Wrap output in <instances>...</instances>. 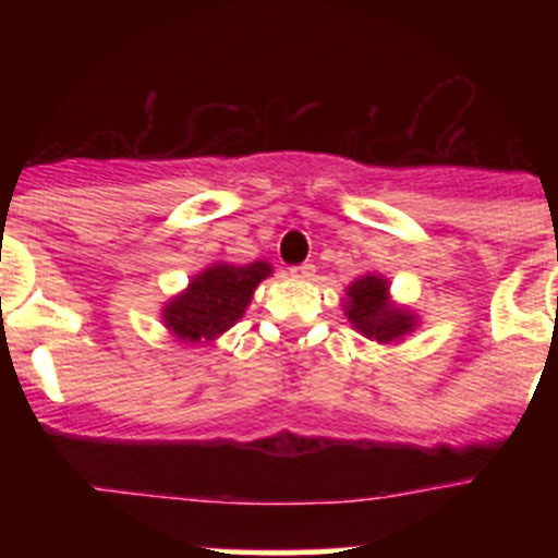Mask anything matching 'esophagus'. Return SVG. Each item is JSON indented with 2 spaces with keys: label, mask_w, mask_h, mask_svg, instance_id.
Instances as JSON below:
<instances>
[{
  "label": "esophagus",
  "mask_w": 558,
  "mask_h": 558,
  "mask_svg": "<svg viewBox=\"0 0 558 558\" xmlns=\"http://www.w3.org/2000/svg\"><path fill=\"white\" fill-rule=\"evenodd\" d=\"M291 275H294V278H300V280H311L315 275V267H313V264H300V267L291 269Z\"/></svg>",
  "instance_id": "1"
}]
</instances>
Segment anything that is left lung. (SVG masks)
Listing matches in <instances>:
<instances>
[{
  "label": "left lung",
  "mask_w": 558,
  "mask_h": 558,
  "mask_svg": "<svg viewBox=\"0 0 558 558\" xmlns=\"http://www.w3.org/2000/svg\"><path fill=\"white\" fill-rule=\"evenodd\" d=\"M342 311H345V318L351 320V326L359 335L373 342H380V345L402 342L421 324L418 313L410 311L408 305H397L391 300V283H388L386 275L378 272L359 275L348 286Z\"/></svg>",
  "instance_id": "1"
}]
</instances>
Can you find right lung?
Returning <instances> with one entry per match:
<instances>
[{
    "label": "right lung",
    "instance_id": "right-lung-1",
    "mask_svg": "<svg viewBox=\"0 0 558 558\" xmlns=\"http://www.w3.org/2000/svg\"><path fill=\"white\" fill-rule=\"evenodd\" d=\"M272 275V264L216 262L189 280L161 307V324L178 342H213L243 318L253 291Z\"/></svg>",
    "mask_w": 558,
    "mask_h": 558
}]
</instances>
